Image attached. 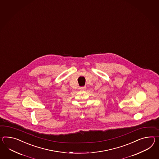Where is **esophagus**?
<instances>
[{
  "label": "esophagus",
  "instance_id": "esophagus-1",
  "mask_svg": "<svg viewBox=\"0 0 159 159\" xmlns=\"http://www.w3.org/2000/svg\"><path fill=\"white\" fill-rule=\"evenodd\" d=\"M79 89H81V90H85L86 89V87L84 86V87H79Z\"/></svg>",
  "mask_w": 159,
  "mask_h": 159
}]
</instances>
